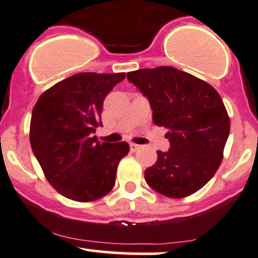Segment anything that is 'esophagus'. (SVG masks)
<instances>
[{
    "label": "esophagus",
    "mask_w": 258,
    "mask_h": 258,
    "mask_svg": "<svg viewBox=\"0 0 258 258\" xmlns=\"http://www.w3.org/2000/svg\"><path fill=\"white\" fill-rule=\"evenodd\" d=\"M140 148H141V145H139V144H134V143L130 144V149H131L132 151H137Z\"/></svg>",
    "instance_id": "34e87169"
}]
</instances>
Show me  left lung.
<instances>
[{
    "mask_svg": "<svg viewBox=\"0 0 258 258\" xmlns=\"http://www.w3.org/2000/svg\"><path fill=\"white\" fill-rule=\"evenodd\" d=\"M150 103L153 121L168 128V151L145 170L146 183L172 199L189 196L214 177L223 159L230 121L218 91L174 67L143 69L127 74Z\"/></svg>",
    "mask_w": 258,
    "mask_h": 258,
    "instance_id": "8db88e82",
    "label": "left lung"
}]
</instances>
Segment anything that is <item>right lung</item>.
<instances>
[{"label": "right lung", "mask_w": 258, "mask_h": 258, "mask_svg": "<svg viewBox=\"0 0 258 258\" xmlns=\"http://www.w3.org/2000/svg\"><path fill=\"white\" fill-rule=\"evenodd\" d=\"M126 74L81 72L48 89L33 108L30 145L52 187L74 201L105 196L115 183L118 163L128 144L100 143L105 96Z\"/></svg>", "instance_id": "right-lung-1"}]
</instances>
